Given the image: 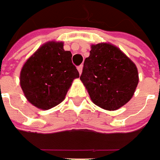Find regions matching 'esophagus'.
<instances>
[{
    "mask_svg": "<svg viewBox=\"0 0 160 160\" xmlns=\"http://www.w3.org/2000/svg\"><path fill=\"white\" fill-rule=\"evenodd\" d=\"M82 67H83V65H82V64H81V65H79V66H78V71H79V73H80V74L82 73Z\"/></svg>",
    "mask_w": 160,
    "mask_h": 160,
    "instance_id": "34e87169",
    "label": "esophagus"
}]
</instances>
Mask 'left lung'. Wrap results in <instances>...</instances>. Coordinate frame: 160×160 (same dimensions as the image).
Returning <instances> with one entry per match:
<instances>
[{
  "instance_id": "1",
  "label": "left lung",
  "mask_w": 160,
  "mask_h": 160,
  "mask_svg": "<svg viewBox=\"0 0 160 160\" xmlns=\"http://www.w3.org/2000/svg\"><path fill=\"white\" fill-rule=\"evenodd\" d=\"M80 79L93 102L107 110L127 103L139 82L135 64L117 47L104 43L91 46Z\"/></svg>"
}]
</instances>
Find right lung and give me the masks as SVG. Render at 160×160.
Listing matches in <instances>:
<instances>
[{"label":"right lung","instance_id":"1","mask_svg":"<svg viewBox=\"0 0 160 160\" xmlns=\"http://www.w3.org/2000/svg\"><path fill=\"white\" fill-rule=\"evenodd\" d=\"M71 57L62 42H49L26 62L20 72V86L32 105L46 110L64 100L72 81L79 78Z\"/></svg>","mask_w":160,"mask_h":160}]
</instances>
